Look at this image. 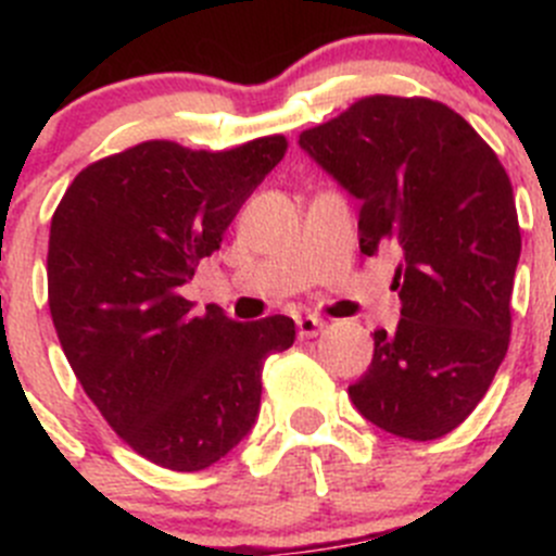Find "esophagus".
Listing matches in <instances>:
<instances>
[{"mask_svg":"<svg viewBox=\"0 0 556 556\" xmlns=\"http://www.w3.org/2000/svg\"><path fill=\"white\" fill-rule=\"evenodd\" d=\"M299 336L301 339H314L317 333H323L325 328H328V323L319 317H314V314H306V317H299Z\"/></svg>","mask_w":556,"mask_h":556,"instance_id":"esophagus-1","label":"esophagus"}]
</instances>
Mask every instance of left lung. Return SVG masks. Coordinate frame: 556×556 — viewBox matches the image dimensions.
Returning <instances> with one entry per match:
<instances>
[{"label": "left lung", "instance_id": "1", "mask_svg": "<svg viewBox=\"0 0 556 556\" xmlns=\"http://www.w3.org/2000/svg\"><path fill=\"white\" fill-rule=\"evenodd\" d=\"M299 144L361 201V250L401 252V319L374 330L352 403L401 439L452 433L490 390L511 336L521 237L506 169L463 115L430 99H361Z\"/></svg>", "mask_w": 556, "mask_h": 556}]
</instances>
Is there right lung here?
Listing matches in <instances>:
<instances>
[{
  "mask_svg": "<svg viewBox=\"0 0 556 556\" xmlns=\"http://www.w3.org/2000/svg\"><path fill=\"white\" fill-rule=\"evenodd\" d=\"M285 150V137L226 153L142 142L77 174L50 223L61 350L110 428L161 468L204 470L242 444L263 363L295 341L282 314L233 323L179 293Z\"/></svg>",
  "mask_w": 556,
  "mask_h": 556,
  "instance_id": "1",
  "label": "right lung"
}]
</instances>
